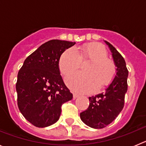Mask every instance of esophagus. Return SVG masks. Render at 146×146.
Returning <instances> with one entry per match:
<instances>
[{
    "label": "esophagus",
    "instance_id": "34e87169",
    "mask_svg": "<svg viewBox=\"0 0 146 146\" xmlns=\"http://www.w3.org/2000/svg\"><path fill=\"white\" fill-rule=\"evenodd\" d=\"M78 97H79V95H78V94H73V99H77V98H78Z\"/></svg>",
    "mask_w": 146,
    "mask_h": 146
}]
</instances>
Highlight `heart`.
<instances>
[{
	"label": "heart",
	"mask_w": 146,
	"mask_h": 146,
	"mask_svg": "<svg viewBox=\"0 0 146 146\" xmlns=\"http://www.w3.org/2000/svg\"><path fill=\"white\" fill-rule=\"evenodd\" d=\"M91 60L86 67V72H77L66 77V82L73 91L82 94L95 92L109 86L116 75V66L108 58V51L102 44L91 43L77 51L70 47L64 51L59 59V69L66 76L78 69L81 60Z\"/></svg>",
	"instance_id": "obj_1"
}]
</instances>
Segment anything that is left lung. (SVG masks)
I'll return each instance as SVG.
<instances>
[{
    "mask_svg": "<svg viewBox=\"0 0 146 146\" xmlns=\"http://www.w3.org/2000/svg\"><path fill=\"white\" fill-rule=\"evenodd\" d=\"M105 42L111 50L117 67L116 75L105 92L89 97V107L80 115L87 126L94 129L104 128L116 118L124 106L128 88L129 72L124 58L111 44Z\"/></svg>",
    "mask_w": 146,
    "mask_h": 146,
    "instance_id": "left-lung-1",
    "label": "left lung"
}]
</instances>
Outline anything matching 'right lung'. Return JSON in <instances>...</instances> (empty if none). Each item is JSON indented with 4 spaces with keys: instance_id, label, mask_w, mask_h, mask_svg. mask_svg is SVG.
Listing matches in <instances>:
<instances>
[{
    "instance_id": "1",
    "label": "right lung",
    "mask_w": 146,
    "mask_h": 146,
    "mask_svg": "<svg viewBox=\"0 0 146 146\" xmlns=\"http://www.w3.org/2000/svg\"><path fill=\"white\" fill-rule=\"evenodd\" d=\"M75 42L53 39L27 58L17 74V105L33 126L47 127L58 121L61 106L73 97L59 71V59Z\"/></svg>"
}]
</instances>
